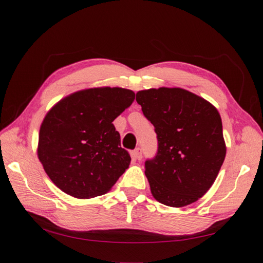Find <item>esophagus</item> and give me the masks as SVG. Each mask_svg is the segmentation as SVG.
Here are the masks:
<instances>
[{"label": "esophagus", "mask_w": 263, "mask_h": 263, "mask_svg": "<svg viewBox=\"0 0 263 263\" xmlns=\"http://www.w3.org/2000/svg\"><path fill=\"white\" fill-rule=\"evenodd\" d=\"M135 157L138 159V160H141L142 159V149L141 148H136L135 149Z\"/></svg>", "instance_id": "34e87169"}]
</instances>
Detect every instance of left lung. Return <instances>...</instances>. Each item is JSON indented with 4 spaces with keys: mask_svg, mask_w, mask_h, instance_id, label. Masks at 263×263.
<instances>
[{
    "mask_svg": "<svg viewBox=\"0 0 263 263\" xmlns=\"http://www.w3.org/2000/svg\"><path fill=\"white\" fill-rule=\"evenodd\" d=\"M136 100L157 133V154L145 161L153 197L174 208L196 202L211 188L226 155L219 112L181 88L141 90Z\"/></svg>",
    "mask_w": 263,
    "mask_h": 263,
    "instance_id": "8db88e82",
    "label": "left lung"
}]
</instances>
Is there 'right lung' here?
<instances>
[{
  "instance_id": "1",
  "label": "right lung",
  "mask_w": 263,
  "mask_h": 263,
  "mask_svg": "<svg viewBox=\"0 0 263 263\" xmlns=\"http://www.w3.org/2000/svg\"><path fill=\"white\" fill-rule=\"evenodd\" d=\"M133 101L128 89L91 88L48 111L39 131L38 158L58 188L77 198L112 188L131 161L112 122Z\"/></svg>"
}]
</instances>
